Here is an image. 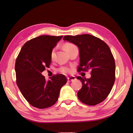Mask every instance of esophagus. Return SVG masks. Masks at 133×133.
Returning <instances> with one entry per match:
<instances>
[{"label":"esophagus","instance_id":"34e87169","mask_svg":"<svg viewBox=\"0 0 133 133\" xmlns=\"http://www.w3.org/2000/svg\"><path fill=\"white\" fill-rule=\"evenodd\" d=\"M76 78L74 76H70V77H68V82H71L76 80Z\"/></svg>","mask_w":133,"mask_h":133}]
</instances>
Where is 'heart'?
<instances>
[{"label":"heart","mask_w":133,"mask_h":133,"mask_svg":"<svg viewBox=\"0 0 133 133\" xmlns=\"http://www.w3.org/2000/svg\"><path fill=\"white\" fill-rule=\"evenodd\" d=\"M64 48L65 49V50H66L68 52H69L71 50H72V49L77 48V47H76V45H74L73 43L68 42L65 43L64 45ZM55 56H56V49L54 48L53 50H52L51 52V59L52 60H54V58H55ZM59 71L62 74H68L71 72V69L69 68L68 66H61V68H59Z\"/></svg>","instance_id":"heart-1"}]
</instances>
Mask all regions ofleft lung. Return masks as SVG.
Instances as JSON below:
<instances>
[{
    "instance_id": "8db88e82",
    "label": "left lung",
    "mask_w": 133,
    "mask_h": 133,
    "mask_svg": "<svg viewBox=\"0 0 133 133\" xmlns=\"http://www.w3.org/2000/svg\"><path fill=\"white\" fill-rule=\"evenodd\" d=\"M63 39L79 48L80 63L77 71H91L90 79L77 77L82 83V87L77 92L78 98L90 106L101 103L110 94L115 81V61L108 45L88 34L65 36Z\"/></svg>"
}]
</instances>
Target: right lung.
<instances>
[{"mask_svg":"<svg viewBox=\"0 0 133 133\" xmlns=\"http://www.w3.org/2000/svg\"><path fill=\"white\" fill-rule=\"evenodd\" d=\"M63 36H40L26 42L15 63L16 83L25 99L39 109L52 106L57 101L60 90L66 77L58 74L48 82L41 72L51 64V52Z\"/></svg>","mask_w":133,"mask_h":133,"instance_id":"obj_1","label":"right lung"}]
</instances>
